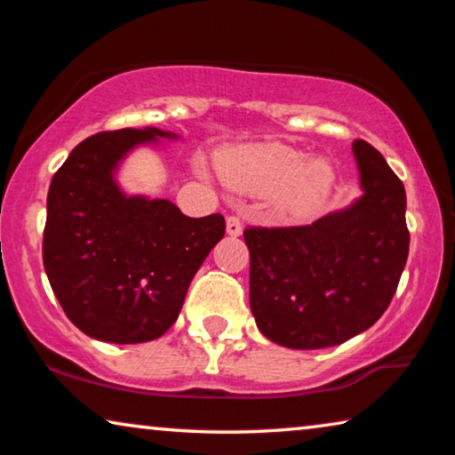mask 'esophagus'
<instances>
[{"label":"esophagus","instance_id":"obj_1","mask_svg":"<svg viewBox=\"0 0 455 455\" xmlns=\"http://www.w3.org/2000/svg\"><path fill=\"white\" fill-rule=\"evenodd\" d=\"M227 233L230 236H238L243 233V222L238 217H235V214H230V217L227 219Z\"/></svg>","mask_w":455,"mask_h":455}]
</instances>
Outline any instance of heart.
<instances>
[{
    "instance_id": "b5f03b06",
    "label": "heart",
    "mask_w": 455,
    "mask_h": 455,
    "mask_svg": "<svg viewBox=\"0 0 455 455\" xmlns=\"http://www.w3.org/2000/svg\"><path fill=\"white\" fill-rule=\"evenodd\" d=\"M219 172L230 188L267 195L284 187L283 200L292 211L309 209L327 195L333 168L327 160H307L283 144H257L222 154Z\"/></svg>"
}]
</instances>
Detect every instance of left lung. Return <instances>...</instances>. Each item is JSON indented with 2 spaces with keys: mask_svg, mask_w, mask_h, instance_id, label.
Here are the masks:
<instances>
[{
  "mask_svg": "<svg viewBox=\"0 0 455 455\" xmlns=\"http://www.w3.org/2000/svg\"><path fill=\"white\" fill-rule=\"evenodd\" d=\"M363 196L301 227H246L251 311L289 349L341 345L373 325L402 279L410 230L405 188L371 144L353 140Z\"/></svg>",
  "mask_w": 455,
  "mask_h": 455,
  "instance_id": "obj_1",
  "label": "left lung"
}]
</instances>
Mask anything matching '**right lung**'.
Instances as JSON below:
<instances>
[{"mask_svg":"<svg viewBox=\"0 0 455 455\" xmlns=\"http://www.w3.org/2000/svg\"><path fill=\"white\" fill-rule=\"evenodd\" d=\"M158 128H122L86 138L53 174L42 257L53 295L76 327L108 343L164 335L192 276L225 236L222 214L190 219L171 200L124 196L118 160Z\"/></svg>","mask_w":455,"mask_h":455,"instance_id":"right-lung-1","label":"right lung"}]
</instances>
